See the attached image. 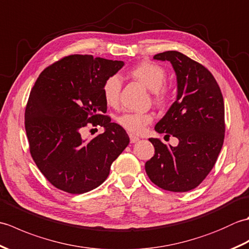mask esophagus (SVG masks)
<instances>
[{"instance_id":"1","label":"esophagus","mask_w":249,"mask_h":249,"mask_svg":"<svg viewBox=\"0 0 249 249\" xmlns=\"http://www.w3.org/2000/svg\"><path fill=\"white\" fill-rule=\"evenodd\" d=\"M129 139H130L131 143H136L137 141H139V137H137V136H135V135H133V134H130V135H129Z\"/></svg>"}]
</instances>
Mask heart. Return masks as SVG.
I'll return each instance as SVG.
<instances>
[{
  "mask_svg": "<svg viewBox=\"0 0 249 249\" xmlns=\"http://www.w3.org/2000/svg\"><path fill=\"white\" fill-rule=\"evenodd\" d=\"M131 76L154 93L156 99L160 100L166 96V89L163 83L166 81V71L161 66L152 62H142L130 71ZM122 88L121 78L118 75L109 77L105 81L103 94L106 103L109 106H116L119 103ZM153 121L150 113L144 112H126L118 118V123L124 129L133 134H142L145 127Z\"/></svg>",
  "mask_w": 249,
  "mask_h": 249,
  "instance_id": "1",
  "label": "heart"
}]
</instances>
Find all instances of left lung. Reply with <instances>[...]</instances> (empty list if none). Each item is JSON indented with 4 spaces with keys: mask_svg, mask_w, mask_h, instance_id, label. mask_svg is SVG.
<instances>
[{
    "mask_svg": "<svg viewBox=\"0 0 249 249\" xmlns=\"http://www.w3.org/2000/svg\"><path fill=\"white\" fill-rule=\"evenodd\" d=\"M153 59L170 62L177 76L176 102L156 124L155 130L176 137L178 144L171 146L158 139H149L155 154L145 162V171L158 187L188 192L212 170L223 147L224 98L212 73L181 52L166 51Z\"/></svg>",
    "mask_w": 249,
    "mask_h": 249,
    "instance_id": "left-lung-1",
    "label": "left lung"
}]
</instances>
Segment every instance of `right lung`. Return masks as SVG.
<instances>
[{
    "mask_svg": "<svg viewBox=\"0 0 249 249\" xmlns=\"http://www.w3.org/2000/svg\"><path fill=\"white\" fill-rule=\"evenodd\" d=\"M123 61L70 55L47 67L32 89L25 109L31 155L48 181L70 194H84L105 182L112 162L129 143L124 128L107 115L105 81ZM92 123L104 133L83 139Z\"/></svg>",
    "mask_w": 249,
    "mask_h": 249,
    "instance_id": "right-lung-1",
    "label": "right lung"
}]
</instances>
